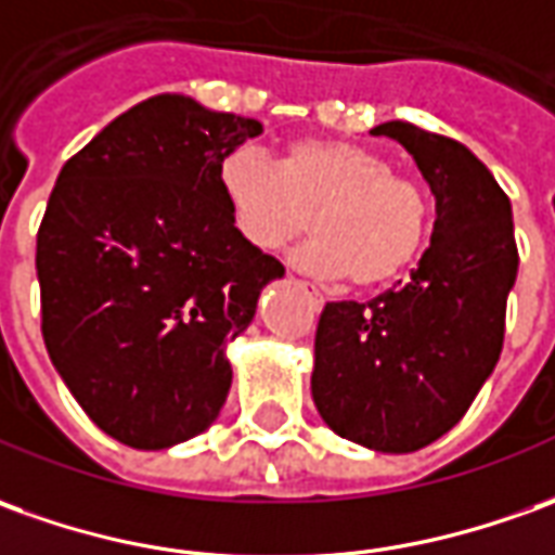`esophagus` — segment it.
<instances>
[{"instance_id":"obj_1","label":"esophagus","mask_w":555,"mask_h":555,"mask_svg":"<svg viewBox=\"0 0 555 555\" xmlns=\"http://www.w3.org/2000/svg\"><path fill=\"white\" fill-rule=\"evenodd\" d=\"M289 281H293V284L299 286V289H301V293H305V296H308V299L314 301V308H317V311H320V308H323V296H320V293H317L314 286L301 284V281H296V278H289Z\"/></svg>"}]
</instances>
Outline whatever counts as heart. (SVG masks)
Returning a JSON list of instances; mask_svg holds the SVG:
<instances>
[{"label": "heart", "instance_id": "b5f03b06", "mask_svg": "<svg viewBox=\"0 0 555 555\" xmlns=\"http://www.w3.org/2000/svg\"><path fill=\"white\" fill-rule=\"evenodd\" d=\"M217 183L232 227L259 254H281L305 235L314 212L317 238L296 254V266L323 281L387 286L414 269L429 241L426 193L392 175L387 156L353 141H289L278 163L232 151Z\"/></svg>", "mask_w": 555, "mask_h": 555}]
</instances>
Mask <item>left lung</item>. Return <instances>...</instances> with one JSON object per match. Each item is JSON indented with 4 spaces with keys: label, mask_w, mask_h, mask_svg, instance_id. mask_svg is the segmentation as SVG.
Here are the masks:
<instances>
[{
    "label": "left lung",
    "mask_w": 555,
    "mask_h": 555,
    "mask_svg": "<svg viewBox=\"0 0 555 555\" xmlns=\"http://www.w3.org/2000/svg\"><path fill=\"white\" fill-rule=\"evenodd\" d=\"M372 135L399 141L429 183V250L408 284L369 305H326L311 396L335 435L377 453H414L460 423L499 362L519 266L514 214L460 141L401 120Z\"/></svg>",
    "instance_id": "left-lung-1"
}]
</instances>
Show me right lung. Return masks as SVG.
Segmentation results:
<instances>
[{"instance_id": "right-lung-1", "label": "right lung", "mask_w": 555, "mask_h": 555, "mask_svg": "<svg viewBox=\"0 0 555 555\" xmlns=\"http://www.w3.org/2000/svg\"><path fill=\"white\" fill-rule=\"evenodd\" d=\"M262 124L159 93L68 159L38 229L41 335L99 429L135 450L196 438L232 387L229 344L284 266L241 238L217 168Z\"/></svg>"}]
</instances>
